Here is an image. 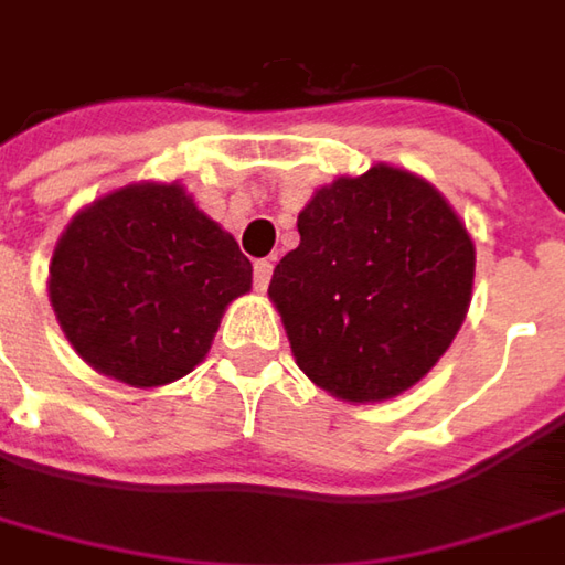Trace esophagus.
<instances>
[{"label":"esophagus","mask_w":565,"mask_h":565,"mask_svg":"<svg viewBox=\"0 0 565 565\" xmlns=\"http://www.w3.org/2000/svg\"><path fill=\"white\" fill-rule=\"evenodd\" d=\"M271 271H275V265H271L268 258H258V262H255L252 278H255V287H258V290H265V287H268V281H271Z\"/></svg>","instance_id":"obj_1"}]
</instances>
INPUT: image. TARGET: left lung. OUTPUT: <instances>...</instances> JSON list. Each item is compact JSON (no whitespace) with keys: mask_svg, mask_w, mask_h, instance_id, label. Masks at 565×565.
Listing matches in <instances>:
<instances>
[{"mask_svg":"<svg viewBox=\"0 0 565 565\" xmlns=\"http://www.w3.org/2000/svg\"><path fill=\"white\" fill-rule=\"evenodd\" d=\"M268 284L297 367L345 403L418 383L454 342L477 252L438 188L374 166L322 184Z\"/></svg>","mask_w":565,"mask_h":565,"instance_id":"8db88e82","label":"left lung"}]
</instances>
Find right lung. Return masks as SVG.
<instances>
[{"label":"right lung","instance_id":"obj_1","mask_svg":"<svg viewBox=\"0 0 565 565\" xmlns=\"http://www.w3.org/2000/svg\"><path fill=\"white\" fill-rule=\"evenodd\" d=\"M51 307L98 374L162 386L191 374L252 262L179 182L117 188L83 207L51 258Z\"/></svg>","mask_w":565,"mask_h":565}]
</instances>
